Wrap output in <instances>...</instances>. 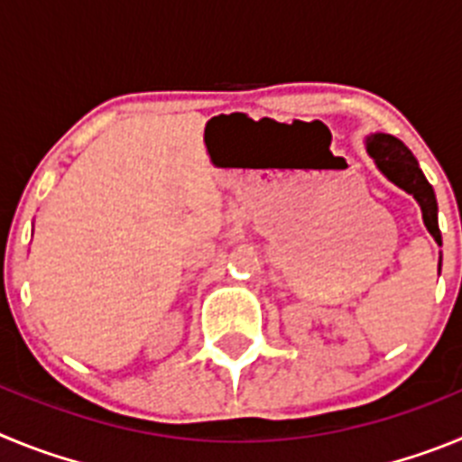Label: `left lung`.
Returning a JSON list of instances; mask_svg holds the SVG:
<instances>
[{
  "label": "left lung",
  "instance_id": "8db88e82",
  "mask_svg": "<svg viewBox=\"0 0 462 462\" xmlns=\"http://www.w3.org/2000/svg\"><path fill=\"white\" fill-rule=\"evenodd\" d=\"M365 145H368V154L374 159L377 169L393 185L414 196L416 203L421 206L423 224L435 238V243L442 245V234H439L438 224V199H435V191H432L430 182L426 180L423 171L419 169V162L414 159L411 150L391 134H370ZM439 266H442V256H439Z\"/></svg>",
  "mask_w": 462,
  "mask_h": 462
}]
</instances>
